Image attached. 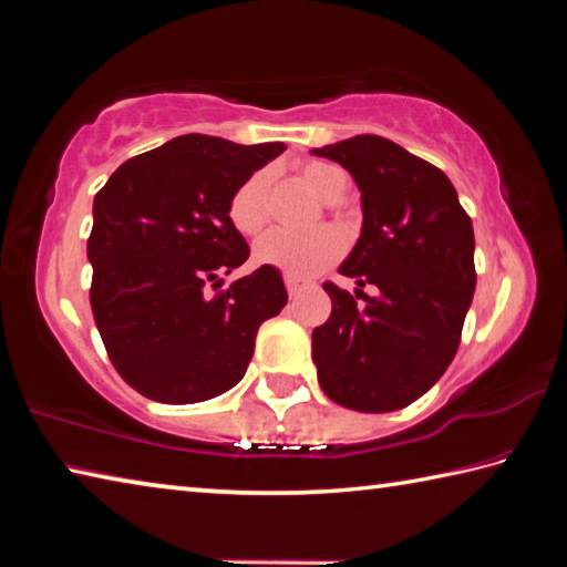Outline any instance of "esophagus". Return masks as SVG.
<instances>
[{
	"mask_svg": "<svg viewBox=\"0 0 567 567\" xmlns=\"http://www.w3.org/2000/svg\"><path fill=\"white\" fill-rule=\"evenodd\" d=\"M285 287H287V295L297 297L302 290V280H297V277H285Z\"/></svg>",
	"mask_w": 567,
	"mask_h": 567,
	"instance_id": "1",
	"label": "esophagus"
}]
</instances>
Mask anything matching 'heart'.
Wrapping results in <instances>:
<instances>
[{
  "instance_id": "b5f03b06",
  "label": "heart",
  "mask_w": 567,
  "mask_h": 567,
  "mask_svg": "<svg viewBox=\"0 0 567 567\" xmlns=\"http://www.w3.org/2000/svg\"><path fill=\"white\" fill-rule=\"evenodd\" d=\"M300 177L320 199H328L344 185V175L328 165V162L310 159L300 165ZM267 189H270V175L267 169H257L247 175L233 189L227 199V219L239 235L252 237L260 233L267 223ZM344 252V237L338 229H318L310 235H290L282 229L265 235L255 245V260L282 272L285 277H307L322 272L324 267L338 262Z\"/></svg>"
}]
</instances>
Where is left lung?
<instances>
[{
  "mask_svg": "<svg viewBox=\"0 0 567 567\" xmlns=\"http://www.w3.org/2000/svg\"><path fill=\"white\" fill-rule=\"evenodd\" d=\"M362 192V235L340 265L350 295L324 282L330 318L312 330L324 395L360 412L408 408L453 362L475 292V235L453 182L378 134L312 150ZM372 284L379 292L364 296Z\"/></svg>",
  "mask_w": 567,
  "mask_h": 567,
  "instance_id": "1",
  "label": "left lung"
}]
</instances>
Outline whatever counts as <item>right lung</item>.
Wrapping results in <instances>:
<instances>
[{"label": "right lung", "instance_id": "add662e5", "mask_svg": "<svg viewBox=\"0 0 567 567\" xmlns=\"http://www.w3.org/2000/svg\"><path fill=\"white\" fill-rule=\"evenodd\" d=\"M282 150L182 134L124 162L94 195L92 315L114 370L140 395L187 405L243 380L257 330L287 302L282 275L262 265L207 290L249 257L227 219L229 195Z\"/></svg>", "mask_w": 567, "mask_h": 567}]
</instances>
